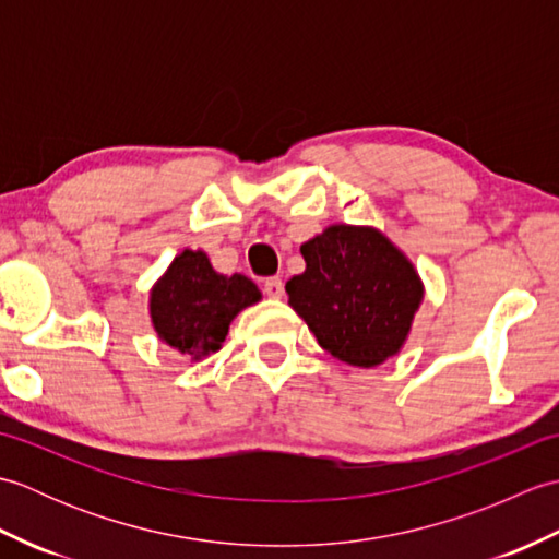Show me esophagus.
I'll return each mask as SVG.
<instances>
[{"label":"esophagus","instance_id":"1","mask_svg":"<svg viewBox=\"0 0 559 559\" xmlns=\"http://www.w3.org/2000/svg\"><path fill=\"white\" fill-rule=\"evenodd\" d=\"M264 293L269 295V298L278 300L281 295H283V281H281L278 276H271V278H266V281H264Z\"/></svg>","mask_w":559,"mask_h":559}]
</instances>
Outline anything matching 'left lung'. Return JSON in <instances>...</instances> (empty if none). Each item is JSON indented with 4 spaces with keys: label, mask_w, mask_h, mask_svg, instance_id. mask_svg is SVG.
Here are the masks:
<instances>
[{
    "label": "left lung",
    "mask_w": 559,
    "mask_h": 559,
    "mask_svg": "<svg viewBox=\"0 0 559 559\" xmlns=\"http://www.w3.org/2000/svg\"><path fill=\"white\" fill-rule=\"evenodd\" d=\"M305 273L288 302L334 358L374 367L396 355L423 300L411 261L374 228L331 225L300 247Z\"/></svg>",
    "instance_id": "1"
}]
</instances>
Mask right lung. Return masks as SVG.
<instances>
[{
    "mask_svg": "<svg viewBox=\"0 0 559 559\" xmlns=\"http://www.w3.org/2000/svg\"><path fill=\"white\" fill-rule=\"evenodd\" d=\"M261 300L242 273L223 276L204 252L185 249L151 290V319L160 341L199 360L216 353L237 312Z\"/></svg>",
    "mask_w": 559,
    "mask_h": 559,
    "instance_id": "obj_1",
    "label": "right lung"
}]
</instances>
